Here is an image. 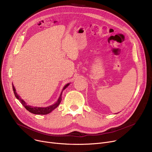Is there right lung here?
I'll use <instances>...</instances> for the list:
<instances>
[{
  "label": "right lung",
  "mask_w": 152,
  "mask_h": 152,
  "mask_svg": "<svg viewBox=\"0 0 152 152\" xmlns=\"http://www.w3.org/2000/svg\"><path fill=\"white\" fill-rule=\"evenodd\" d=\"M70 83H68L67 84H66L65 86H64L63 89L61 92V94L60 95V97L57 100V102L55 103L53 105H50L49 107H32V106H29L28 105L27 103L24 101L23 99H21V98L19 96V95L17 94V93L16 92V89L15 88L14 86L12 84V87H13V91L14 92V94L15 95L16 98H17L18 100H19V101L21 102V104L25 107V108L29 111V112L33 113V114H36V115H47V114H49L50 113L51 111H52L54 109H55L57 108L59 105L60 103L62 100V97H61V94H62V92L63 90H65L66 87L69 85Z\"/></svg>",
  "instance_id": "right-lung-1"
}]
</instances>
